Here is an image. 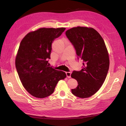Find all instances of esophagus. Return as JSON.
<instances>
[{
	"label": "esophagus",
	"mask_w": 126,
	"mask_h": 126,
	"mask_svg": "<svg viewBox=\"0 0 126 126\" xmlns=\"http://www.w3.org/2000/svg\"><path fill=\"white\" fill-rule=\"evenodd\" d=\"M71 75V72H66V75L68 78H70Z\"/></svg>",
	"instance_id": "obj_1"
}]
</instances>
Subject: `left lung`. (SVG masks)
Wrapping results in <instances>:
<instances>
[{
	"instance_id": "left-lung-1",
	"label": "left lung",
	"mask_w": 126,
	"mask_h": 126,
	"mask_svg": "<svg viewBox=\"0 0 126 126\" xmlns=\"http://www.w3.org/2000/svg\"><path fill=\"white\" fill-rule=\"evenodd\" d=\"M65 34L73 45L77 58L83 62L81 70H74L71 75L78 82L71 92L78 97H89L100 89L108 74L109 59L105 43L98 32L92 28H73Z\"/></svg>"
}]
</instances>
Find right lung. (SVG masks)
I'll return each instance as SVG.
<instances>
[{"label":"right lung","instance_id":"right-lung-1","mask_svg":"<svg viewBox=\"0 0 126 126\" xmlns=\"http://www.w3.org/2000/svg\"><path fill=\"white\" fill-rule=\"evenodd\" d=\"M65 28H41L31 32L21 41L15 64L23 87L37 98L51 95L58 81L66 74L48 65L53 41Z\"/></svg>","mask_w":126,"mask_h":126}]
</instances>
